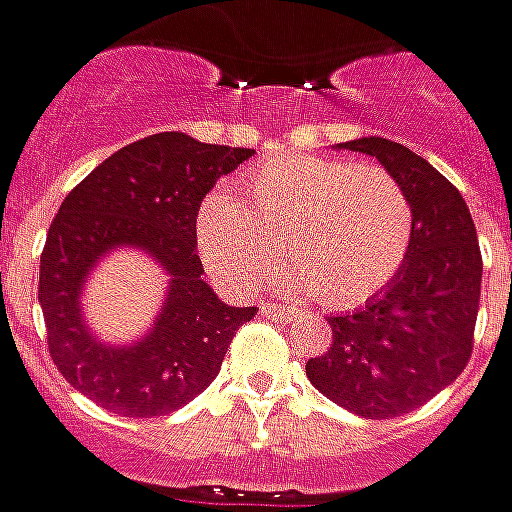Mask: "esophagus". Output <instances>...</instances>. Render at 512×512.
Here are the masks:
<instances>
[{"label": "esophagus", "instance_id": "1", "mask_svg": "<svg viewBox=\"0 0 512 512\" xmlns=\"http://www.w3.org/2000/svg\"><path fill=\"white\" fill-rule=\"evenodd\" d=\"M260 316L263 318H271V321H282V324H285V321H291L293 318V307H288V305H260Z\"/></svg>", "mask_w": 512, "mask_h": 512}]
</instances>
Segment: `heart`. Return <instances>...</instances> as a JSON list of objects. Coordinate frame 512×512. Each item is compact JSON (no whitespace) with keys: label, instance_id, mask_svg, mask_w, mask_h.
Wrapping results in <instances>:
<instances>
[{"label":"heart","instance_id":"b5f03b06","mask_svg":"<svg viewBox=\"0 0 512 512\" xmlns=\"http://www.w3.org/2000/svg\"><path fill=\"white\" fill-rule=\"evenodd\" d=\"M196 210V246L207 271L235 293L255 291L280 246L282 291L321 293L349 310L368 302L405 266L413 207L405 188L377 166L346 157L277 155Z\"/></svg>","mask_w":512,"mask_h":512}]
</instances>
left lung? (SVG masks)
Wrapping results in <instances>:
<instances>
[{
    "mask_svg": "<svg viewBox=\"0 0 512 512\" xmlns=\"http://www.w3.org/2000/svg\"><path fill=\"white\" fill-rule=\"evenodd\" d=\"M341 146L377 157L405 188L413 241L388 288L327 318L332 343L307 360V380L355 416H405L452 385L471 357L482 282L477 230L460 191L407 146L377 135Z\"/></svg>",
    "mask_w": 512,
    "mask_h": 512,
    "instance_id": "1",
    "label": "left lung"
}]
</instances>
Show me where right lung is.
<instances>
[{
  "mask_svg": "<svg viewBox=\"0 0 512 512\" xmlns=\"http://www.w3.org/2000/svg\"><path fill=\"white\" fill-rule=\"evenodd\" d=\"M252 155L157 132L107 157L63 199L41 252L38 302L49 355L71 388L110 413L155 418L216 380L232 335L257 307L224 305L202 280L196 210ZM119 245L144 248L172 277L156 327L132 347L96 342L79 310L87 271Z\"/></svg>",
  "mask_w": 512,
  "mask_h": 512,
  "instance_id": "right-lung-1",
  "label": "right lung"
}]
</instances>
